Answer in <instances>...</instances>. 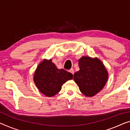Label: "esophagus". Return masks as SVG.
Masks as SVG:
<instances>
[{
	"label": "esophagus",
	"mask_w": 130,
	"mask_h": 130,
	"mask_svg": "<svg viewBox=\"0 0 130 130\" xmlns=\"http://www.w3.org/2000/svg\"><path fill=\"white\" fill-rule=\"evenodd\" d=\"M69 72H70V73H71L73 75V74H74V70H73V69H71L69 71Z\"/></svg>",
	"instance_id": "34e87169"
}]
</instances>
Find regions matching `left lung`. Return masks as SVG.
<instances>
[{
  "instance_id": "8db88e82",
  "label": "left lung",
  "mask_w": 130,
  "mask_h": 130,
  "mask_svg": "<svg viewBox=\"0 0 130 130\" xmlns=\"http://www.w3.org/2000/svg\"><path fill=\"white\" fill-rule=\"evenodd\" d=\"M78 62L80 69L74 73V81L84 95L94 96L107 82L108 76L107 69L98 58L82 57Z\"/></svg>"
}]
</instances>
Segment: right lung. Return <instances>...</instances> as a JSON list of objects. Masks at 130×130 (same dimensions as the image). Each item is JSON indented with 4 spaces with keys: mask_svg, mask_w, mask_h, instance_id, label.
<instances>
[{
    "mask_svg": "<svg viewBox=\"0 0 130 130\" xmlns=\"http://www.w3.org/2000/svg\"><path fill=\"white\" fill-rule=\"evenodd\" d=\"M33 79L42 94L53 97L61 90L63 84L73 79V75L64 69H58L51 59H44L37 68Z\"/></svg>",
    "mask_w": 130,
    "mask_h": 130,
    "instance_id": "obj_1",
    "label": "right lung"
}]
</instances>
